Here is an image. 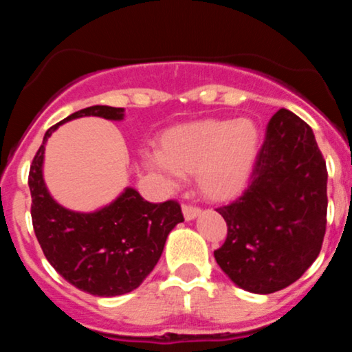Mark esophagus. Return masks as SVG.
I'll return each mask as SVG.
<instances>
[{"label": "esophagus", "mask_w": 352, "mask_h": 352, "mask_svg": "<svg viewBox=\"0 0 352 352\" xmlns=\"http://www.w3.org/2000/svg\"><path fill=\"white\" fill-rule=\"evenodd\" d=\"M182 212H184L185 220H193L201 213V210L199 207H193V205H184L182 207Z\"/></svg>", "instance_id": "34e87169"}]
</instances>
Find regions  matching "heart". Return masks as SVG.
<instances>
[{"mask_svg": "<svg viewBox=\"0 0 352 352\" xmlns=\"http://www.w3.org/2000/svg\"><path fill=\"white\" fill-rule=\"evenodd\" d=\"M261 151V131L252 119H200L167 129L144 165L167 180L195 175L210 201L236 199L248 187Z\"/></svg>", "mask_w": 352, "mask_h": 352, "instance_id": "obj_1", "label": "heart"}]
</instances>
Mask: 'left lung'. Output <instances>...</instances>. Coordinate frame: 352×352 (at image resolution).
I'll return each instance as SVG.
<instances>
[{
    "label": "left lung",
    "mask_w": 352,
    "mask_h": 352,
    "mask_svg": "<svg viewBox=\"0 0 352 352\" xmlns=\"http://www.w3.org/2000/svg\"><path fill=\"white\" fill-rule=\"evenodd\" d=\"M328 170L313 131L288 109L270 119L248 188L217 208L228 227L215 250L223 273L250 293L286 288L321 252Z\"/></svg>",
    "instance_id": "1"
}]
</instances>
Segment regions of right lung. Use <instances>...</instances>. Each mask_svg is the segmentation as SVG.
Returning <instances> with one entry per match:
<instances>
[{
    "instance_id": "1",
    "label": "right lung",
    "mask_w": 352,
    "mask_h": 352,
    "mask_svg": "<svg viewBox=\"0 0 352 352\" xmlns=\"http://www.w3.org/2000/svg\"><path fill=\"white\" fill-rule=\"evenodd\" d=\"M87 116L122 120L124 109H80L47 129L30 168L31 218L44 256L64 280L94 296H119L134 292L151 274L184 215L175 200L151 204L131 187L91 213L72 212L52 199L43 179L47 139L60 124Z\"/></svg>"
}]
</instances>
